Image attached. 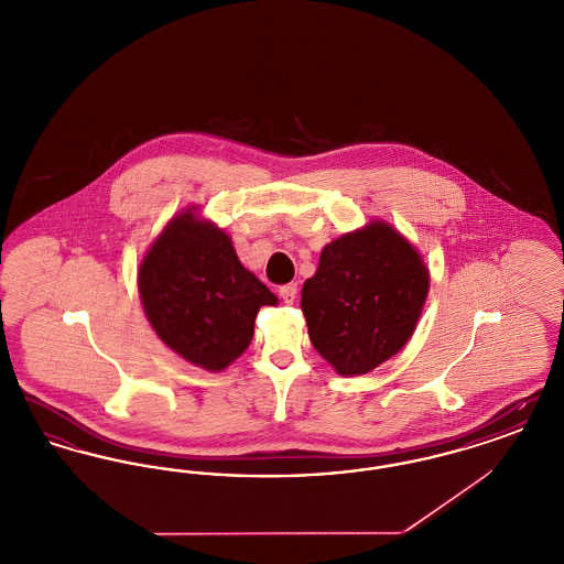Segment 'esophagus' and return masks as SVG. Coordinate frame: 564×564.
I'll return each mask as SVG.
<instances>
[{"label":"esophagus","instance_id":"esophagus-1","mask_svg":"<svg viewBox=\"0 0 564 564\" xmlns=\"http://www.w3.org/2000/svg\"><path fill=\"white\" fill-rule=\"evenodd\" d=\"M279 295H281V300H283L285 304H292L295 300V295H297V285H295V283L283 285V288L279 290Z\"/></svg>","mask_w":564,"mask_h":564}]
</instances>
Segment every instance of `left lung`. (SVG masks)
<instances>
[{"label":"left lung","instance_id":"1","mask_svg":"<svg viewBox=\"0 0 564 564\" xmlns=\"http://www.w3.org/2000/svg\"><path fill=\"white\" fill-rule=\"evenodd\" d=\"M430 294L419 249L382 219L323 247L302 288L313 347L340 376L372 372L403 349Z\"/></svg>","mask_w":564,"mask_h":564}]
</instances>
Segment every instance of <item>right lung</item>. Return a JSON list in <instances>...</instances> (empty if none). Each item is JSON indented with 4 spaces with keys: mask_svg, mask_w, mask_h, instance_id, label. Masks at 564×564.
<instances>
[{
    "mask_svg": "<svg viewBox=\"0 0 564 564\" xmlns=\"http://www.w3.org/2000/svg\"><path fill=\"white\" fill-rule=\"evenodd\" d=\"M137 285L162 343L209 372H221L241 357L258 311L279 302L242 267L232 239L194 205L173 215L148 247Z\"/></svg>",
    "mask_w": 564,
    "mask_h": 564,
    "instance_id": "add662e5",
    "label": "right lung"
}]
</instances>
